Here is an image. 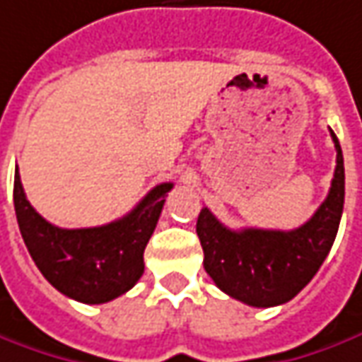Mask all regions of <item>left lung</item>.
<instances>
[{
	"instance_id": "left-lung-1",
	"label": "left lung",
	"mask_w": 362,
	"mask_h": 362,
	"mask_svg": "<svg viewBox=\"0 0 362 362\" xmlns=\"http://www.w3.org/2000/svg\"><path fill=\"white\" fill-rule=\"evenodd\" d=\"M335 142L337 166L325 202L303 226L281 230H230L202 208L196 233L204 250V269L214 284L233 299L252 307L287 303L313 279L335 242L343 204L345 166Z\"/></svg>"
}]
</instances>
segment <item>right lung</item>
<instances>
[{
	"label": "right lung",
	"instance_id": "add662e5",
	"mask_svg": "<svg viewBox=\"0 0 362 362\" xmlns=\"http://www.w3.org/2000/svg\"><path fill=\"white\" fill-rule=\"evenodd\" d=\"M172 186V182L154 186L120 220L65 230L35 212L16 166L13 204L19 232L39 272L57 291L81 303H107L132 289L144 274V247Z\"/></svg>",
	"mask_w": 362,
	"mask_h": 362
}]
</instances>
